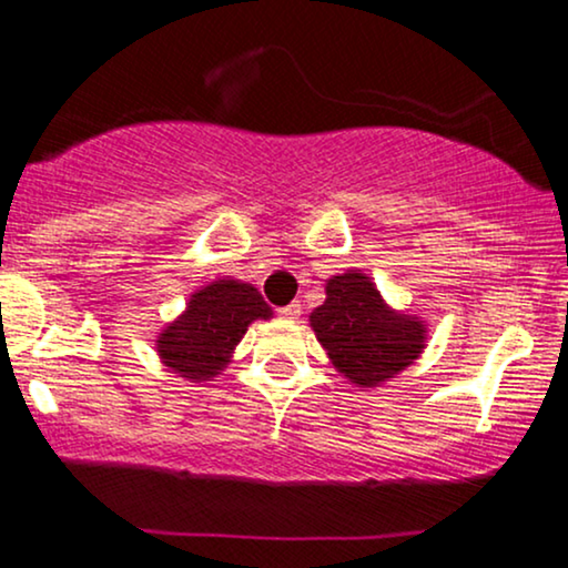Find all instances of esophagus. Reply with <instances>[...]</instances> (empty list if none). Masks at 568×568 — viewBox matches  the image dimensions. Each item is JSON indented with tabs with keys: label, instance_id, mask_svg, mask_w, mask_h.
<instances>
[{
	"label": "esophagus",
	"instance_id": "esophagus-1",
	"mask_svg": "<svg viewBox=\"0 0 568 568\" xmlns=\"http://www.w3.org/2000/svg\"><path fill=\"white\" fill-rule=\"evenodd\" d=\"M280 317H283V320H298L301 317V301H291L288 306L280 308Z\"/></svg>",
	"mask_w": 568,
	"mask_h": 568
}]
</instances>
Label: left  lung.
Listing matches in <instances>:
<instances>
[{"instance_id":"8db88e82","label":"left lung","mask_w":568,"mask_h":568,"mask_svg":"<svg viewBox=\"0 0 568 568\" xmlns=\"http://www.w3.org/2000/svg\"><path fill=\"white\" fill-rule=\"evenodd\" d=\"M308 322L335 369L362 387L398 375L425 348V325L387 308L372 280L358 270L329 280L325 304L314 308Z\"/></svg>"}]
</instances>
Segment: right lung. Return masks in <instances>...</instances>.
<instances>
[{
    "label": "right lung",
    "instance_id": "right-lung-1",
    "mask_svg": "<svg viewBox=\"0 0 568 568\" xmlns=\"http://www.w3.org/2000/svg\"><path fill=\"white\" fill-rule=\"evenodd\" d=\"M262 293L239 280H217L193 293L189 308L156 341L162 362L189 379H206L231 362L254 320H270Z\"/></svg>",
    "mask_w": 568,
    "mask_h": 568
}]
</instances>
